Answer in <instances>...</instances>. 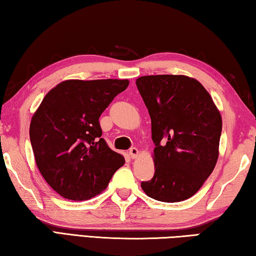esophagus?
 I'll return each mask as SVG.
<instances>
[{
	"mask_svg": "<svg viewBox=\"0 0 256 256\" xmlns=\"http://www.w3.org/2000/svg\"><path fill=\"white\" fill-rule=\"evenodd\" d=\"M129 154H130V158H136L138 154H140V150H138L136 147H132V148L129 150Z\"/></svg>",
	"mask_w": 256,
	"mask_h": 256,
	"instance_id": "1",
	"label": "esophagus"
}]
</instances>
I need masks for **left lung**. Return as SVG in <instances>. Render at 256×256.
<instances>
[{
	"instance_id": "8db88e82",
	"label": "left lung",
	"mask_w": 256,
	"mask_h": 256,
	"mask_svg": "<svg viewBox=\"0 0 256 256\" xmlns=\"http://www.w3.org/2000/svg\"><path fill=\"white\" fill-rule=\"evenodd\" d=\"M148 109L155 173L142 189L155 200L189 199L212 173L219 156L220 112L199 80L186 75L136 80Z\"/></svg>"
}]
</instances>
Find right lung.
Instances as JSON below:
<instances>
[{
  "mask_svg": "<svg viewBox=\"0 0 256 256\" xmlns=\"http://www.w3.org/2000/svg\"><path fill=\"white\" fill-rule=\"evenodd\" d=\"M128 85V80H66L36 110L29 130L36 164L62 198L83 201L100 194L124 164L101 138L98 118Z\"/></svg>",
  "mask_w": 256,
  "mask_h": 256,
  "instance_id": "add662e5",
  "label": "right lung"
}]
</instances>
